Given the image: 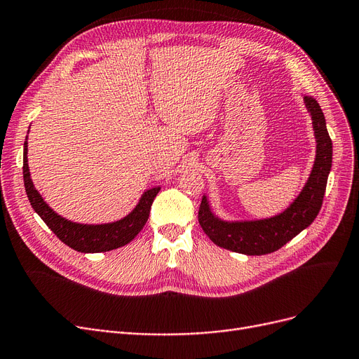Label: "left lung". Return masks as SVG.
I'll use <instances>...</instances> for the list:
<instances>
[{
    "mask_svg": "<svg viewBox=\"0 0 359 359\" xmlns=\"http://www.w3.org/2000/svg\"><path fill=\"white\" fill-rule=\"evenodd\" d=\"M304 102L311 114L317 141V154L305 187L284 212L256 221H224L212 212L208 197L203 196L198 208V222L217 246L249 256L272 253L304 231L317 218L332 169L333 144L317 100L304 95Z\"/></svg>",
    "mask_w": 359,
    "mask_h": 359,
    "instance_id": "obj_1",
    "label": "left lung"
}]
</instances>
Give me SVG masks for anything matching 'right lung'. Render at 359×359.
Instances as JSON below:
<instances>
[{"label":"right lung","instance_id":"1","mask_svg":"<svg viewBox=\"0 0 359 359\" xmlns=\"http://www.w3.org/2000/svg\"><path fill=\"white\" fill-rule=\"evenodd\" d=\"M23 181L27 198H29L34 210L39 215L41 219L65 245L81 253L109 252L133 241L142 226L146 225L153 200L161 190V187H154L144 191L133 212L119 221L97 225L72 222L55 213L35 189L31 180L29 165H27V137L23 144Z\"/></svg>","mask_w":359,"mask_h":359}]
</instances>
